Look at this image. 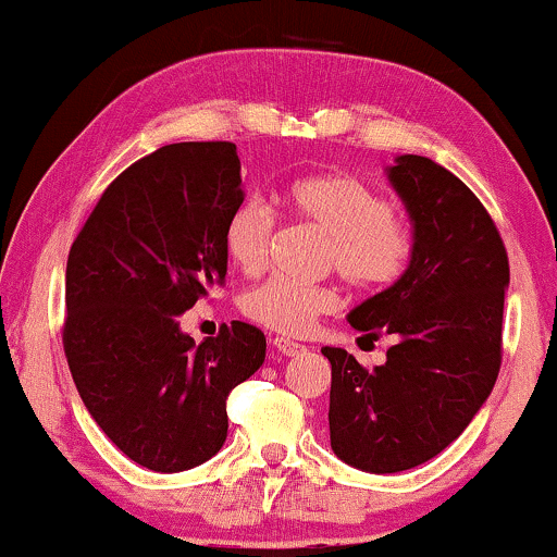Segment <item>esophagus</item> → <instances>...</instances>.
<instances>
[{
	"instance_id": "obj_1",
	"label": "esophagus",
	"mask_w": 557,
	"mask_h": 557,
	"mask_svg": "<svg viewBox=\"0 0 557 557\" xmlns=\"http://www.w3.org/2000/svg\"><path fill=\"white\" fill-rule=\"evenodd\" d=\"M272 344H274V349H277L280 355H285V357H298V355H302V351H306L302 344L293 342V339H285V336H274Z\"/></svg>"
}]
</instances>
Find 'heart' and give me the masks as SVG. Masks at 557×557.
<instances>
[{
    "instance_id": "heart-1",
    "label": "heart",
    "mask_w": 557,
    "mask_h": 557,
    "mask_svg": "<svg viewBox=\"0 0 557 557\" xmlns=\"http://www.w3.org/2000/svg\"><path fill=\"white\" fill-rule=\"evenodd\" d=\"M298 221L326 236L323 270H334L344 285L375 293L398 283L413 257V231L404 213L355 174L329 172L295 180L283 195ZM274 213L264 202L246 200L231 213L223 246L234 267L255 274L264 267L274 238ZM336 295L326 285L270 277L242 295L246 319L280 334H302L319 315L334 311Z\"/></svg>"
}]
</instances>
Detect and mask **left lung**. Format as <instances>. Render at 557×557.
I'll list each match as a JSON object with an SVG mask.
<instances>
[{"instance_id":"left-lung-1","label":"left lung","mask_w":557,"mask_h":557,"mask_svg":"<svg viewBox=\"0 0 557 557\" xmlns=\"http://www.w3.org/2000/svg\"><path fill=\"white\" fill-rule=\"evenodd\" d=\"M388 177L413 221V257L349 323L396 344L377 368L321 349L331 362V449L368 473L417 468L473 421L502 370L509 285L502 234L466 182L413 153L398 157Z\"/></svg>"}]
</instances>
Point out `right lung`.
Wrapping results in <instances>:
<instances>
[{
	"mask_svg": "<svg viewBox=\"0 0 557 557\" xmlns=\"http://www.w3.org/2000/svg\"><path fill=\"white\" fill-rule=\"evenodd\" d=\"M244 202L228 140L161 146L104 189L66 262L63 351L76 391L112 445L180 473L228 434V393L264 362L244 321L195 344L180 315L226 283V223Z\"/></svg>",
	"mask_w": 557,
	"mask_h": 557,
	"instance_id": "1",
	"label": "right lung"
}]
</instances>
